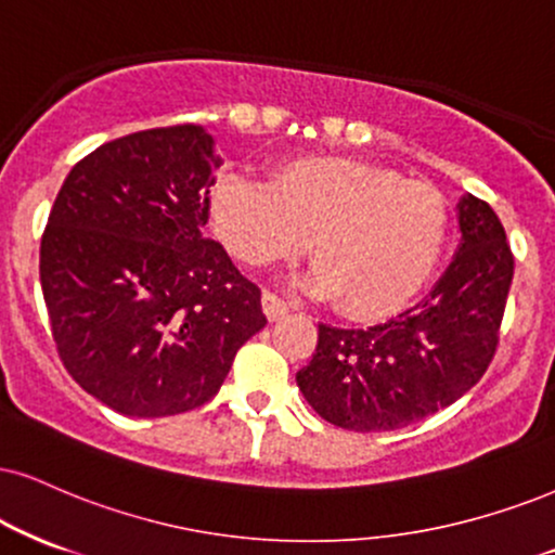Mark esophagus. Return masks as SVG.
I'll list each match as a JSON object with an SVG mask.
<instances>
[{
    "mask_svg": "<svg viewBox=\"0 0 555 555\" xmlns=\"http://www.w3.org/2000/svg\"><path fill=\"white\" fill-rule=\"evenodd\" d=\"M262 311H264V317L270 319V321H278V319H283L285 313L291 311V306L285 304V300L280 298L278 293L264 291V293H262Z\"/></svg>",
    "mask_w": 555,
    "mask_h": 555,
    "instance_id": "obj_1",
    "label": "esophagus"
}]
</instances>
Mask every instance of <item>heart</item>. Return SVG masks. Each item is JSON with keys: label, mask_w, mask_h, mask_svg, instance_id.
I'll return each instance as SVG.
<instances>
[{"label": "heart", "mask_w": 555, "mask_h": 555, "mask_svg": "<svg viewBox=\"0 0 555 555\" xmlns=\"http://www.w3.org/2000/svg\"><path fill=\"white\" fill-rule=\"evenodd\" d=\"M216 236L255 270L300 255L311 293L352 319L391 317L424 288L448 238L442 197L399 172L341 156H296L270 182L221 175L208 193Z\"/></svg>", "instance_id": "1"}]
</instances>
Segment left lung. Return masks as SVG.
<instances>
[{"label":"left lung","instance_id":"obj_1","mask_svg":"<svg viewBox=\"0 0 555 555\" xmlns=\"http://www.w3.org/2000/svg\"><path fill=\"white\" fill-rule=\"evenodd\" d=\"M461 246L414 309L367 330L319 324L296 380L321 420L354 433H391L450 406L494 360L515 257L487 201L457 203Z\"/></svg>","mask_w":555,"mask_h":555}]
</instances>
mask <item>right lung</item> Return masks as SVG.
Here are the masks:
<instances>
[{
	"label": "right lung",
	"instance_id": "right-lung-1",
	"mask_svg": "<svg viewBox=\"0 0 555 555\" xmlns=\"http://www.w3.org/2000/svg\"><path fill=\"white\" fill-rule=\"evenodd\" d=\"M223 159L205 128H149L74 164L40 238L59 358L128 416L210 401L238 347L267 324L262 291L203 236Z\"/></svg>",
	"mask_w": 555,
	"mask_h": 555
}]
</instances>
